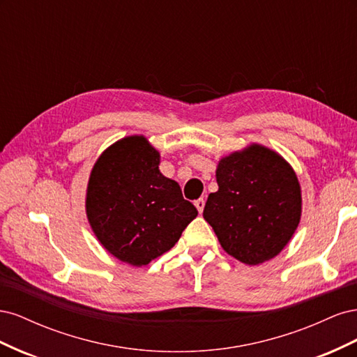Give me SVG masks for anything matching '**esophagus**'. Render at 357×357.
<instances>
[{
    "instance_id": "1",
    "label": "esophagus",
    "mask_w": 357,
    "mask_h": 357,
    "mask_svg": "<svg viewBox=\"0 0 357 357\" xmlns=\"http://www.w3.org/2000/svg\"><path fill=\"white\" fill-rule=\"evenodd\" d=\"M204 205H205L204 198H199V199H197V201H195V207H197V210H198V213H199V214L204 211Z\"/></svg>"
}]
</instances>
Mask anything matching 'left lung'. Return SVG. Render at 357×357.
<instances>
[{"label":"left lung","instance_id":"1","mask_svg":"<svg viewBox=\"0 0 357 357\" xmlns=\"http://www.w3.org/2000/svg\"><path fill=\"white\" fill-rule=\"evenodd\" d=\"M218 192L204 219L223 250L245 265L275 257L294 236L302 213L295 169L275 150L252 143L219 160Z\"/></svg>","mask_w":357,"mask_h":357}]
</instances>
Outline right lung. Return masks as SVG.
<instances>
[{
    "instance_id": "1",
    "label": "right lung",
    "mask_w": 357,
    "mask_h": 357,
    "mask_svg": "<svg viewBox=\"0 0 357 357\" xmlns=\"http://www.w3.org/2000/svg\"><path fill=\"white\" fill-rule=\"evenodd\" d=\"M144 135H128L96 159L86 188V215L96 240L121 262L143 266L171 250L198 210Z\"/></svg>"
}]
</instances>
